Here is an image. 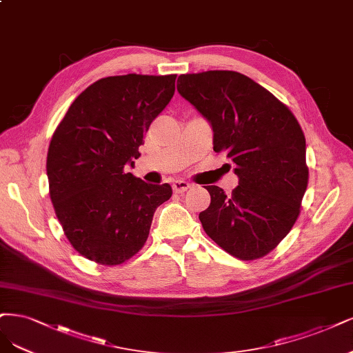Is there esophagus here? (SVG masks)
Segmentation results:
<instances>
[{
    "instance_id": "esophagus-1",
    "label": "esophagus",
    "mask_w": 353,
    "mask_h": 353,
    "mask_svg": "<svg viewBox=\"0 0 353 353\" xmlns=\"http://www.w3.org/2000/svg\"><path fill=\"white\" fill-rule=\"evenodd\" d=\"M190 188H191V184H188L187 181H175L174 184H172V190H174V192H176V194L185 192V191L190 190Z\"/></svg>"
}]
</instances>
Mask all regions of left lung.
Here are the masks:
<instances>
[{"label":"left lung","mask_w":353,"mask_h":353,"mask_svg":"<svg viewBox=\"0 0 353 353\" xmlns=\"http://www.w3.org/2000/svg\"><path fill=\"white\" fill-rule=\"evenodd\" d=\"M176 89L209 121L213 150L235 165L230 196L216 185L199 214L216 244L241 260L274 250L292 229L308 185L305 136L294 114L250 77L212 70L181 74Z\"/></svg>","instance_id":"left-lung-1"}]
</instances>
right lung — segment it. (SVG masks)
Returning <instances> with one entry per match:
<instances>
[{
    "label": "right lung",
    "mask_w": 353,
    "mask_h": 353,
    "mask_svg": "<svg viewBox=\"0 0 353 353\" xmlns=\"http://www.w3.org/2000/svg\"><path fill=\"white\" fill-rule=\"evenodd\" d=\"M176 74L105 77L81 92L57 127L46 157L50 196L74 250L118 265L148 241L156 209L171 199L124 171L153 119L175 93Z\"/></svg>",
    "instance_id": "1"
}]
</instances>
